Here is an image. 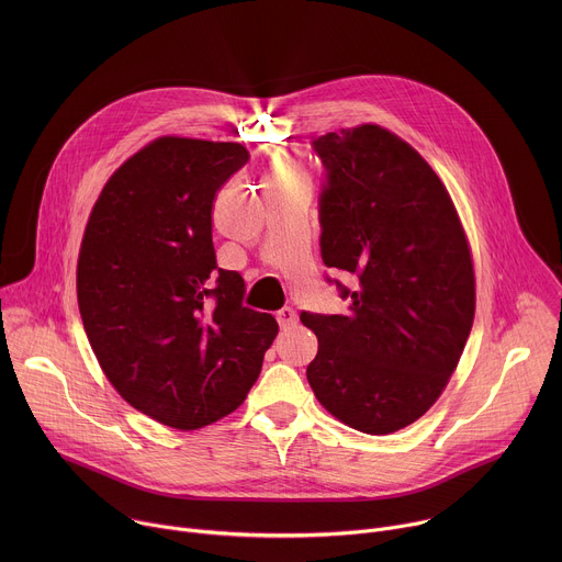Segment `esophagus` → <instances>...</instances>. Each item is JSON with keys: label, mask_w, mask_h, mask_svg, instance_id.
I'll return each instance as SVG.
<instances>
[{"label": "esophagus", "mask_w": 562, "mask_h": 562, "mask_svg": "<svg viewBox=\"0 0 562 562\" xmlns=\"http://www.w3.org/2000/svg\"><path fill=\"white\" fill-rule=\"evenodd\" d=\"M276 317H278V325H280V329H291V327H295V325H297V313H295L291 306L280 308Z\"/></svg>", "instance_id": "34e87169"}]
</instances>
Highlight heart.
<instances>
[{
    "label": "heart",
    "instance_id": "heart-1",
    "mask_svg": "<svg viewBox=\"0 0 562 562\" xmlns=\"http://www.w3.org/2000/svg\"><path fill=\"white\" fill-rule=\"evenodd\" d=\"M278 180H304V171L297 162H293L291 157L278 155L269 162L267 182H278Z\"/></svg>",
    "mask_w": 562,
    "mask_h": 562
}]
</instances>
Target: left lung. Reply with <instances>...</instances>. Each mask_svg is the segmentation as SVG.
Listing matches in <instances>:
<instances>
[{
    "instance_id": "1",
    "label": "left lung",
    "mask_w": 562,
    "mask_h": 562,
    "mask_svg": "<svg viewBox=\"0 0 562 562\" xmlns=\"http://www.w3.org/2000/svg\"><path fill=\"white\" fill-rule=\"evenodd\" d=\"M327 169L319 249L356 278L347 313L302 311L317 338L306 380L331 416L386 436L425 416L458 367L475 313L469 239L453 200L403 137L378 124L313 142Z\"/></svg>"
}]
</instances>
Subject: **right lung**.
Segmentation results:
<instances>
[{
  "instance_id": "obj_1",
  "label": "right lung",
  "mask_w": 562,
  "mask_h": 562,
  "mask_svg": "<svg viewBox=\"0 0 562 562\" xmlns=\"http://www.w3.org/2000/svg\"><path fill=\"white\" fill-rule=\"evenodd\" d=\"M237 142L162 135L109 178L77 258V304L93 353L131 407L180 431L235 412L278 336L217 269L211 213L247 165Z\"/></svg>"
}]
</instances>
